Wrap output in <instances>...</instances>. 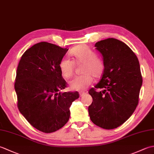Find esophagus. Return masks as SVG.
<instances>
[{"mask_svg": "<svg viewBox=\"0 0 154 154\" xmlns=\"http://www.w3.org/2000/svg\"><path fill=\"white\" fill-rule=\"evenodd\" d=\"M85 94H86V93L82 92V93H79V95H80V97H83Z\"/></svg>", "mask_w": 154, "mask_h": 154, "instance_id": "1", "label": "esophagus"}]
</instances>
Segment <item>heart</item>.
Here are the masks:
<instances>
[{"label": "heart", "instance_id": "obj_1", "mask_svg": "<svg viewBox=\"0 0 154 154\" xmlns=\"http://www.w3.org/2000/svg\"><path fill=\"white\" fill-rule=\"evenodd\" d=\"M73 57V62L68 57L61 59L60 63V69L63 76L68 79L73 74L75 64L83 65L81 73L83 75L74 78L69 83L72 91H83L93 83V77L100 78L104 70V63L100 57L86 45H79L71 51Z\"/></svg>", "mask_w": 154, "mask_h": 154}]
</instances>
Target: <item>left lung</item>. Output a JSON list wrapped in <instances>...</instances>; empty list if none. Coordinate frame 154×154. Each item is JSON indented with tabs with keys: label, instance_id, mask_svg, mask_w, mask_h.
I'll return each instance as SVG.
<instances>
[{
	"label": "left lung",
	"instance_id": "obj_1",
	"mask_svg": "<svg viewBox=\"0 0 154 154\" xmlns=\"http://www.w3.org/2000/svg\"><path fill=\"white\" fill-rule=\"evenodd\" d=\"M94 46L102 54L104 70L101 79L89 90L91 121L104 129L116 128L132 116L138 104L142 85L138 59L128 45L115 38L100 40ZM95 88H103L97 92Z\"/></svg>",
	"mask_w": 154,
	"mask_h": 154
}]
</instances>
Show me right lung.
I'll list each match as a JSON object with an SVG mask.
<instances>
[{
	"label": "right lung",
	"instance_id": "1",
	"mask_svg": "<svg viewBox=\"0 0 154 154\" xmlns=\"http://www.w3.org/2000/svg\"><path fill=\"white\" fill-rule=\"evenodd\" d=\"M68 51L42 42L22 55L16 71L14 89L18 108L32 126L45 133L61 128L70 116L69 108L79 93L64 92L65 81L60 63Z\"/></svg>",
	"mask_w": 154,
	"mask_h": 154
}]
</instances>
